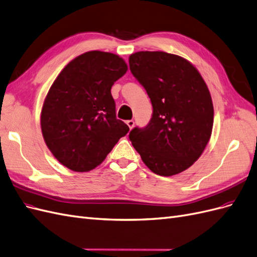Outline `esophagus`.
<instances>
[{"label":"esophagus","instance_id":"34e87169","mask_svg":"<svg viewBox=\"0 0 257 257\" xmlns=\"http://www.w3.org/2000/svg\"><path fill=\"white\" fill-rule=\"evenodd\" d=\"M126 124H127V126H128V128L130 130H132V128H133L134 127V121L133 120H128V121H126Z\"/></svg>","mask_w":257,"mask_h":257}]
</instances>
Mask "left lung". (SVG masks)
Instances as JSON below:
<instances>
[{"label": "left lung", "mask_w": 257, "mask_h": 257, "mask_svg": "<svg viewBox=\"0 0 257 257\" xmlns=\"http://www.w3.org/2000/svg\"><path fill=\"white\" fill-rule=\"evenodd\" d=\"M130 69L150 97L154 113L130 141L147 168L161 176L182 173L209 143L214 121L212 97L190 61L165 52L130 55Z\"/></svg>", "instance_id": "left-lung-1"}]
</instances>
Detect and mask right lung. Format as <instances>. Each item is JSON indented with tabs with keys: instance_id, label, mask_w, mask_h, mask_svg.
<instances>
[{
	"instance_id": "obj_1",
	"label": "right lung",
	"mask_w": 257,
	"mask_h": 257,
	"mask_svg": "<svg viewBox=\"0 0 257 257\" xmlns=\"http://www.w3.org/2000/svg\"><path fill=\"white\" fill-rule=\"evenodd\" d=\"M127 71L119 55L91 51L72 59L53 82L41 111V130L52 155L74 172L105 160L128 126L115 116L111 86Z\"/></svg>"
}]
</instances>
